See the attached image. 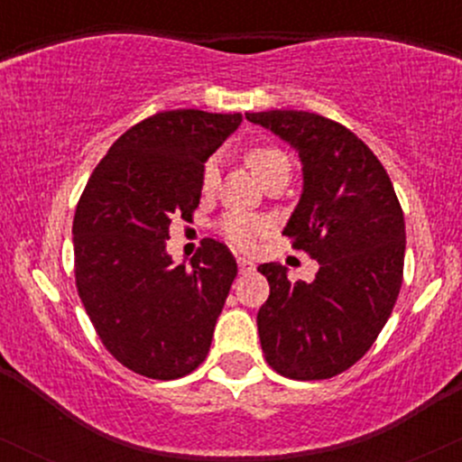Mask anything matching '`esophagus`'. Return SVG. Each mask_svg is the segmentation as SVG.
<instances>
[{
	"mask_svg": "<svg viewBox=\"0 0 462 462\" xmlns=\"http://www.w3.org/2000/svg\"><path fill=\"white\" fill-rule=\"evenodd\" d=\"M254 269H256V264L249 261V258H238V272H241V273H252Z\"/></svg>",
	"mask_w": 462,
	"mask_h": 462,
	"instance_id": "1",
	"label": "esophagus"
}]
</instances>
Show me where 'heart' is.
Returning <instances> with one entry per match:
<instances>
[{
    "label": "heart",
    "mask_w": 462,
    "mask_h": 462,
    "mask_svg": "<svg viewBox=\"0 0 462 462\" xmlns=\"http://www.w3.org/2000/svg\"><path fill=\"white\" fill-rule=\"evenodd\" d=\"M245 162L252 167L258 180L267 184L269 180L286 176L291 173L289 156L280 150L273 143H254L245 150ZM217 184H219V158L210 156L206 158L199 169V189L204 195L215 193ZM269 221L258 215L245 213H230L221 217L219 232L224 235L232 245L238 249H252L258 245V241L267 235Z\"/></svg>",
    "instance_id": "heart-1"
}]
</instances>
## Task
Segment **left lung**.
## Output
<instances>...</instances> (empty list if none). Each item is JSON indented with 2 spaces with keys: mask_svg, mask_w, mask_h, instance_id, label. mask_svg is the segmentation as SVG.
<instances>
[{
  "mask_svg": "<svg viewBox=\"0 0 462 462\" xmlns=\"http://www.w3.org/2000/svg\"><path fill=\"white\" fill-rule=\"evenodd\" d=\"M289 141L304 193L282 235L319 263L291 282L278 263L258 267L269 298L256 323L269 367L291 380H328L358 363L393 312L404 278V213L383 162L338 121L306 110L247 113Z\"/></svg>",
  "mask_w": 462,
  "mask_h": 462,
  "instance_id": "1",
  "label": "left lung"
}]
</instances>
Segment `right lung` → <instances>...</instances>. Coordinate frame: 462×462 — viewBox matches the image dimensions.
I'll return each mask as SVG.
<instances>
[{
  "label": "right lung",
  "mask_w": 462,
  "mask_h": 462,
  "mask_svg": "<svg viewBox=\"0 0 462 462\" xmlns=\"http://www.w3.org/2000/svg\"><path fill=\"white\" fill-rule=\"evenodd\" d=\"M243 116L162 110L113 143L73 217L76 289L104 347L152 380H176L208 356L236 261L204 238L187 264L164 252L173 217L193 219L199 169Z\"/></svg>",
  "instance_id": "right-lung-1"
}]
</instances>
